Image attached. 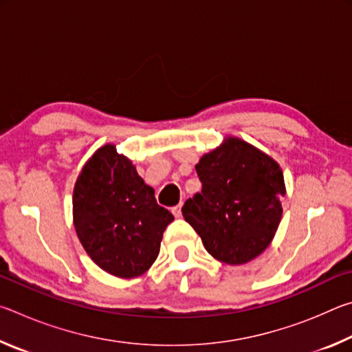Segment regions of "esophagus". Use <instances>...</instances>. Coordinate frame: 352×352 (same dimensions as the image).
<instances>
[{
	"label": "esophagus",
	"mask_w": 352,
	"mask_h": 352,
	"mask_svg": "<svg viewBox=\"0 0 352 352\" xmlns=\"http://www.w3.org/2000/svg\"><path fill=\"white\" fill-rule=\"evenodd\" d=\"M172 214H174L175 217H182V205L172 206Z\"/></svg>",
	"instance_id": "1"
}]
</instances>
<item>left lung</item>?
Returning <instances> with one entry per match:
<instances>
[{
  "mask_svg": "<svg viewBox=\"0 0 352 352\" xmlns=\"http://www.w3.org/2000/svg\"><path fill=\"white\" fill-rule=\"evenodd\" d=\"M195 170L201 190L184 201V220L216 259L231 265L254 259L269 247L281 222L283 170L237 138L204 155Z\"/></svg>",
  "mask_w": 352,
  "mask_h": 352,
  "instance_id": "obj_1",
  "label": "left lung"
}]
</instances>
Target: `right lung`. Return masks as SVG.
Here are the masks:
<instances>
[{"label":"right lung","instance_id":"right-lung-1","mask_svg":"<svg viewBox=\"0 0 352 352\" xmlns=\"http://www.w3.org/2000/svg\"><path fill=\"white\" fill-rule=\"evenodd\" d=\"M130 160L107 144L88 160L73 195L74 226L90 258L119 278L144 273L174 216L157 204Z\"/></svg>","mask_w":352,"mask_h":352}]
</instances>
